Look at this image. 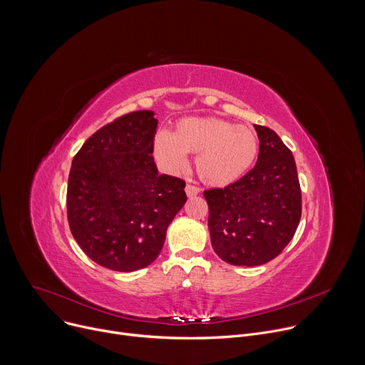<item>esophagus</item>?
Listing matches in <instances>:
<instances>
[{
	"instance_id": "1",
	"label": "esophagus",
	"mask_w": 365,
	"mask_h": 365,
	"mask_svg": "<svg viewBox=\"0 0 365 365\" xmlns=\"http://www.w3.org/2000/svg\"><path fill=\"white\" fill-rule=\"evenodd\" d=\"M185 190H186V195L189 196V197H192V196H196L199 192H200V189L197 187V186H195V185H186V187H185Z\"/></svg>"
}]
</instances>
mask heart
I'll return each instance as SVG.
<instances>
[{
  "mask_svg": "<svg viewBox=\"0 0 365 365\" xmlns=\"http://www.w3.org/2000/svg\"><path fill=\"white\" fill-rule=\"evenodd\" d=\"M258 151L257 135L244 125L220 118L180 120L173 134L159 131L153 141V154L160 166L179 173L186 170L187 154H197L196 169L210 185L225 186L251 168Z\"/></svg>",
  "mask_w": 365,
  "mask_h": 365,
  "instance_id": "b5f03b06",
  "label": "heart"
}]
</instances>
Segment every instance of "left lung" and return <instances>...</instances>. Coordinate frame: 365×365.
Segmentation results:
<instances>
[{"instance_id": "1", "label": "left lung", "mask_w": 365, "mask_h": 365, "mask_svg": "<svg viewBox=\"0 0 365 365\" xmlns=\"http://www.w3.org/2000/svg\"><path fill=\"white\" fill-rule=\"evenodd\" d=\"M259 150L255 166L222 189H207L211 242L224 262L259 266L272 262L293 238L302 215L294 158L269 127L254 125Z\"/></svg>"}]
</instances>
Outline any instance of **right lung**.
Listing matches in <instances>:
<instances>
[{"instance_id":"add662e5","label":"right lung","mask_w":365,"mask_h":365,"mask_svg":"<svg viewBox=\"0 0 365 365\" xmlns=\"http://www.w3.org/2000/svg\"><path fill=\"white\" fill-rule=\"evenodd\" d=\"M155 128L153 111L121 115L93 133L72 162L71 232L91 259L114 272L151 264L187 199L185 180L158 173L151 154Z\"/></svg>"}]
</instances>
